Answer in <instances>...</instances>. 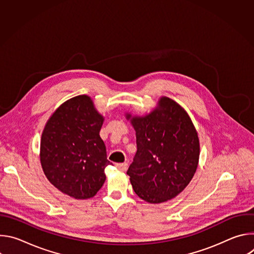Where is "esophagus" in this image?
<instances>
[{
    "instance_id": "obj_1",
    "label": "esophagus",
    "mask_w": 254,
    "mask_h": 254,
    "mask_svg": "<svg viewBox=\"0 0 254 254\" xmlns=\"http://www.w3.org/2000/svg\"><path fill=\"white\" fill-rule=\"evenodd\" d=\"M116 166L121 171H126L127 169V163H120V164H117Z\"/></svg>"
}]
</instances>
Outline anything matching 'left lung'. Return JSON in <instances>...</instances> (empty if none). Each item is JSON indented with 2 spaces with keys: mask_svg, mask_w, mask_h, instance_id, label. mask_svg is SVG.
I'll use <instances>...</instances> for the list:
<instances>
[{
  "mask_svg": "<svg viewBox=\"0 0 254 254\" xmlns=\"http://www.w3.org/2000/svg\"><path fill=\"white\" fill-rule=\"evenodd\" d=\"M160 107L147 117L131 119L136 153L127 172L135 194L154 204L187 187L200 154L198 134L187 113L168 97L161 98Z\"/></svg>",
  "mask_w": 254,
  "mask_h": 254,
  "instance_id": "8db88e82",
  "label": "left lung"
}]
</instances>
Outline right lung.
Listing matches in <instances>:
<instances>
[{"instance_id":"1","label":"right lung","mask_w":254,"mask_h":254,"mask_svg":"<svg viewBox=\"0 0 254 254\" xmlns=\"http://www.w3.org/2000/svg\"><path fill=\"white\" fill-rule=\"evenodd\" d=\"M103 123L90 97L64 102L49 119L41 138V165L50 183L75 199L93 197L110 165L99 135Z\"/></svg>"}]
</instances>
